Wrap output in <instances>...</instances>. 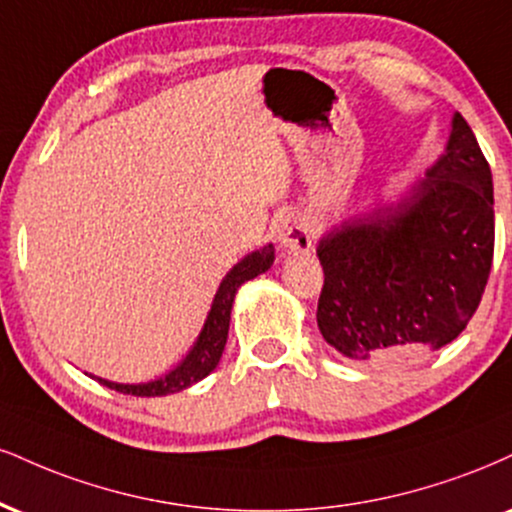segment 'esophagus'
I'll list each match as a JSON object with an SVG mask.
<instances>
[{"mask_svg": "<svg viewBox=\"0 0 512 512\" xmlns=\"http://www.w3.org/2000/svg\"><path fill=\"white\" fill-rule=\"evenodd\" d=\"M276 238H279L283 250L307 252L312 248L310 221H307L303 214H288V217L281 219L279 233H276Z\"/></svg>", "mask_w": 512, "mask_h": 512, "instance_id": "34e87169", "label": "esophagus"}]
</instances>
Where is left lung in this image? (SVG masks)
Masks as SVG:
<instances>
[{
  "label": "left lung",
  "instance_id": "8db88e82",
  "mask_svg": "<svg viewBox=\"0 0 512 512\" xmlns=\"http://www.w3.org/2000/svg\"><path fill=\"white\" fill-rule=\"evenodd\" d=\"M317 324L338 353L400 365L460 336L494 260V181L455 112L446 155L396 205L343 221L319 240Z\"/></svg>",
  "mask_w": 512,
  "mask_h": 512
}]
</instances>
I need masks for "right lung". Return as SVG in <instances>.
Segmentation results:
<instances>
[{
  "instance_id": "add662e5",
  "label": "right lung",
  "mask_w": 512,
  "mask_h": 512,
  "mask_svg": "<svg viewBox=\"0 0 512 512\" xmlns=\"http://www.w3.org/2000/svg\"><path fill=\"white\" fill-rule=\"evenodd\" d=\"M274 264V245H264V248L250 252L240 260L229 274L224 276V281L219 283V291L212 300V310L205 319L200 336H197L195 346L190 348V353L183 357V362L176 369H171L169 374L159 377L155 381H147V384H116V381H107L100 377V384L109 386V389L126 393V396H166V393H178L188 386L197 384L200 379H205L214 367L219 365L221 353H224L226 338H229V322H231V307L233 298H236L238 288L245 281L255 279L267 272Z\"/></svg>"
}]
</instances>
